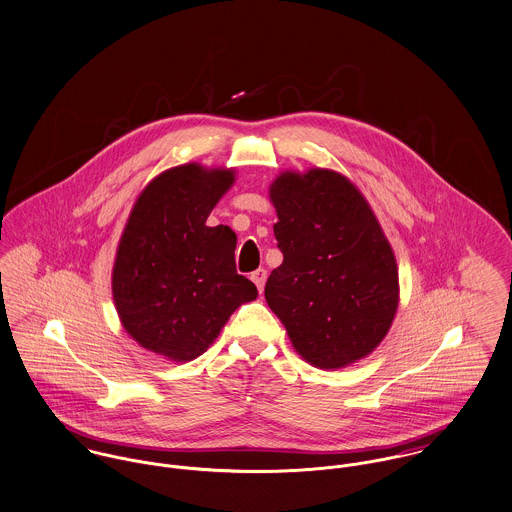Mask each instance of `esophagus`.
<instances>
[{
  "label": "esophagus",
  "instance_id": "1",
  "mask_svg": "<svg viewBox=\"0 0 512 512\" xmlns=\"http://www.w3.org/2000/svg\"><path fill=\"white\" fill-rule=\"evenodd\" d=\"M251 281L257 284L259 292H263V286H265V281H267V271H265V269H257V271H253V273H251Z\"/></svg>",
  "mask_w": 512,
  "mask_h": 512
}]
</instances>
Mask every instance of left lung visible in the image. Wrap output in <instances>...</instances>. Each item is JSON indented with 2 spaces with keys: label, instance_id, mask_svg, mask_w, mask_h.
<instances>
[{
  "label": "left lung",
  "instance_id": "1",
  "mask_svg": "<svg viewBox=\"0 0 512 512\" xmlns=\"http://www.w3.org/2000/svg\"><path fill=\"white\" fill-rule=\"evenodd\" d=\"M283 263L265 284L294 349L345 367L387 336L398 306L393 249L361 192L338 172H283L271 184Z\"/></svg>",
  "mask_w": 512,
  "mask_h": 512
}]
</instances>
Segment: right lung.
<instances>
[{"label":"right lung","mask_w":512,"mask_h":512,"mask_svg":"<svg viewBox=\"0 0 512 512\" xmlns=\"http://www.w3.org/2000/svg\"><path fill=\"white\" fill-rule=\"evenodd\" d=\"M231 184L233 172L200 165L163 172L121 235L112 279L121 324L172 361L202 355L235 308L257 298L255 284L235 271V233L206 226Z\"/></svg>","instance_id":"obj_1"}]
</instances>
